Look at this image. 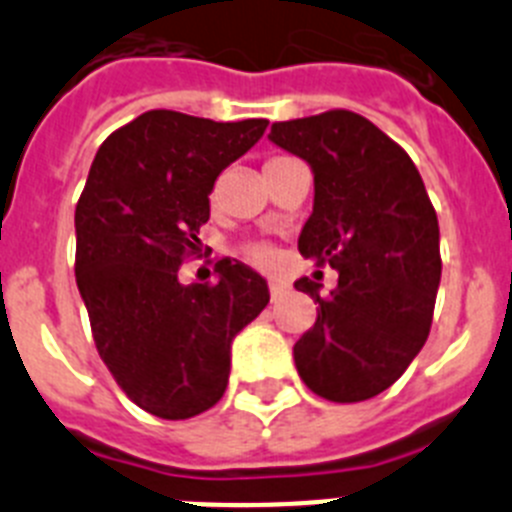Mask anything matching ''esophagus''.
I'll list each match as a JSON object with an SVG mask.
<instances>
[{"label": "esophagus", "instance_id": "obj_1", "mask_svg": "<svg viewBox=\"0 0 512 512\" xmlns=\"http://www.w3.org/2000/svg\"><path fill=\"white\" fill-rule=\"evenodd\" d=\"M269 292H271V300H279V297L287 292V282L284 279H277V277H271L269 279Z\"/></svg>", "mask_w": 512, "mask_h": 512}]
</instances>
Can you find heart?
<instances>
[{"instance_id":"1","label":"heart","mask_w":512,"mask_h":512,"mask_svg":"<svg viewBox=\"0 0 512 512\" xmlns=\"http://www.w3.org/2000/svg\"><path fill=\"white\" fill-rule=\"evenodd\" d=\"M251 259L256 261V264H266V261H269V251H266V248H251Z\"/></svg>"}]
</instances>
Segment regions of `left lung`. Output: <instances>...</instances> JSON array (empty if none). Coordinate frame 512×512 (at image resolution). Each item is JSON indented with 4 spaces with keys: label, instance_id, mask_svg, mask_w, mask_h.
Here are the masks:
<instances>
[{
    "label": "left lung",
    "instance_id": "8db88e82",
    "mask_svg": "<svg viewBox=\"0 0 512 512\" xmlns=\"http://www.w3.org/2000/svg\"><path fill=\"white\" fill-rule=\"evenodd\" d=\"M269 140L312 171L302 256L330 264L338 284L297 279L318 320L295 343L315 395L361 402L384 392L420 354L441 284L438 217L410 156L366 117L330 110L274 122Z\"/></svg>",
    "mask_w": 512,
    "mask_h": 512
}]
</instances>
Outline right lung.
<instances>
[{
    "label": "right lung",
    "instance_id": "obj_1",
    "mask_svg": "<svg viewBox=\"0 0 512 512\" xmlns=\"http://www.w3.org/2000/svg\"><path fill=\"white\" fill-rule=\"evenodd\" d=\"M266 120L215 122L151 110L99 146L76 205V284L97 351L146 413L184 420L223 397L235 336L269 305V284L235 259L215 282L182 284L217 176Z\"/></svg>",
    "mask_w": 512,
    "mask_h": 512
}]
</instances>
